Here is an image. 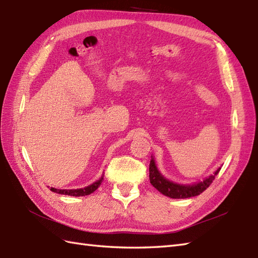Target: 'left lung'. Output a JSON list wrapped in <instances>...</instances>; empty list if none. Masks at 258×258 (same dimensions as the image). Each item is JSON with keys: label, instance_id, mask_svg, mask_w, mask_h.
Here are the masks:
<instances>
[{"label": "left lung", "instance_id": "8db88e82", "mask_svg": "<svg viewBox=\"0 0 258 258\" xmlns=\"http://www.w3.org/2000/svg\"><path fill=\"white\" fill-rule=\"evenodd\" d=\"M220 169L221 168H218L215 173L206 177L203 182H199L193 185H180L173 183L164 177L158 172L154 158L152 157L150 163V182L158 191H161L163 195L171 197V199H188V197L197 196L203 193L213 183Z\"/></svg>", "mask_w": 258, "mask_h": 258}]
</instances>
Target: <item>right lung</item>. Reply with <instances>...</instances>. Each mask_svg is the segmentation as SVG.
<instances>
[{
	"mask_svg": "<svg viewBox=\"0 0 258 258\" xmlns=\"http://www.w3.org/2000/svg\"><path fill=\"white\" fill-rule=\"evenodd\" d=\"M103 176L96 180L95 183H93L89 186H86L84 188H79V189H57V188H54L51 187V190L54 191V193H57V194H63V195H71V196H85V195H90L92 194L93 191L96 190L98 188V186H100L103 182Z\"/></svg>",
	"mask_w": 258,
	"mask_h": 258,
	"instance_id": "add662e5",
	"label": "right lung"
}]
</instances>
